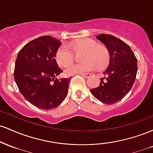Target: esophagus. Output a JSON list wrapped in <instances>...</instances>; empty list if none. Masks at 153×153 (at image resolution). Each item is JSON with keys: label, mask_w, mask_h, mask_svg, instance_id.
Segmentation results:
<instances>
[{"label": "esophagus", "mask_w": 153, "mask_h": 153, "mask_svg": "<svg viewBox=\"0 0 153 153\" xmlns=\"http://www.w3.org/2000/svg\"><path fill=\"white\" fill-rule=\"evenodd\" d=\"M80 75H81L82 76L85 77V78H89V77H90L91 75V73H81Z\"/></svg>", "instance_id": "obj_1"}]
</instances>
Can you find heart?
<instances>
[{
    "label": "heart",
    "mask_w": 153,
    "mask_h": 153,
    "mask_svg": "<svg viewBox=\"0 0 153 153\" xmlns=\"http://www.w3.org/2000/svg\"><path fill=\"white\" fill-rule=\"evenodd\" d=\"M69 47L75 53L83 52L81 59L83 62L73 64L65 69L67 75L81 74L92 71L99 68H103L108 61V52L102 45H97L94 39L88 38L80 39L70 44ZM56 61L60 67H66L73 61L74 55L72 51L66 46H62L57 50L55 56Z\"/></svg>",
    "instance_id": "b5f03b06"
}]
</instances>
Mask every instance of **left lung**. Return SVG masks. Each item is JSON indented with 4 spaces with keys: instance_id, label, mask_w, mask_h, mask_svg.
Segmentation results:
<instances>
[{
    "instance_id": "1",
    "label": "left lung",
    "mask_w": 153,
    "mask_h": 153,
    "mask_svg": "<svg viewBox=\"0 0 153 153\" xmlns=\"http://www.w3.org/2000/svg\"><path fill=\"white\" fill-rule=\"evenodd\" d=\"M96 38L109 53V65L103 72L99 86L91 89L96 99L105 104L121 101L132 88L137 72V59L130 47L113 35L101 34Z\"/></svg>"
}]
</instances>
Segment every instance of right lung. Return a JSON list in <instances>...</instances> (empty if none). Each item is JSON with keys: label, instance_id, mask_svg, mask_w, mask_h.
<instances>
[{"label": "right lung", "instance_id": "1", "mask_svg": "<svg viewBox=\"0 0 153 153\" xmlns=\"http://www.w3.org/2000/svg\"><path fill=\"white\" fill-rule=\"evenodd\" d=\"M61 42L50 36L24 45L15 62L14 79L25 99L40 109L57 107L68 95L71 78L57 79L62 72L55 59Z\"/></svg>", "mask_w": 153, "mask_h": 153}]
</instances>
